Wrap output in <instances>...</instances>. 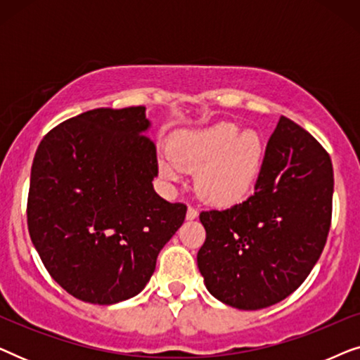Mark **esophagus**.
<instances>
[{"instance_id": "esophagus-1", "label": "esophagus", "mask_w": 360, "mask_h": 360, "mask_svg": "<svg viewBox=\"0 0 360 360\" xmlns=\"http://www.w3.org/2000/svg\"><path fill=\"white\" fill-rule=\"evenodd\" d=\"M196 216H198V210H196L195 206H188V210H186V218L195 219Z\"/></svg>"}]
</instances>
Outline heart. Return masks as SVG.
<instances>
[{
	"label": "heart",
	"instance_id": "obj_1",
	"mask_svg": "<svg viewBox=\"0 0 360 360\" xmlns=\"http://www.w3.org/2000/svg\"><path fill=\"white\" fill-rule=\"evenodd\" d=\"M233 122H218L201 131L180 132L159 160L162 176L176 184L185 170L196 172V190L206 201L231 205L239 201L257 180L264 159L259 134Z\"/></svg>",
	"mask_w": 360,
	"mask_h": 360
}]
</instances>
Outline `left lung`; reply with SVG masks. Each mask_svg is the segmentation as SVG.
<instances>
[{
    "instance_id": "8db88e82",
    "label": "left lung",
    "mask_w": 360,
    "mask_h": 360,
    "mask_svg": "<svg viewBox=\"0 0 360 360\" xmlns=\"http://www.w3.org/2000/svg\"><path fill=\"white\" fill-rule=\"evenodd\" d=\"M333 190L326 149L280 117L254 193L231 208L200 213L206 239L196 260L210 293L239 309L267 308L293 293L326 244Z\"/></svg>"
}]
</instances>
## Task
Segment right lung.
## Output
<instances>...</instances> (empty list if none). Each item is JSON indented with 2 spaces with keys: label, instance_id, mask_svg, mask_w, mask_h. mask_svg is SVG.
I'll return each instance as SVG.
<instances>
[{
  "label": "right lung",
  "instance_id": "1",
  "mask_svg": "<svg viewBox=\"0 0 360 360\" xmlns=\"http://www.w3.org/2000/svg\"><path fill=\"white\" fill-rule=\"evenodd\" d=\"M144 106L98 108L60 122L34 155L27 229L51 277L82 302L136 297L186 205L154 191Z\"/></svg>",
  "mask_w": 360,
  "mask_h": 360
}]
</instances>
